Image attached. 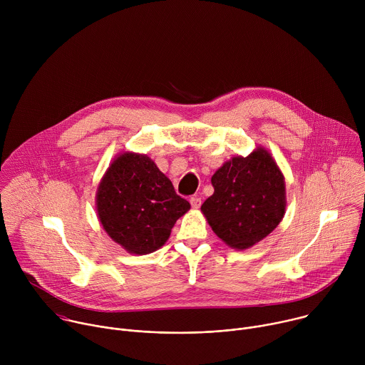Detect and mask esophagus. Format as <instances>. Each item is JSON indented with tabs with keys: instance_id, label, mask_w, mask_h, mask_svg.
I'll use <instances>...</instances> for the list:
<instances>
[{
	"instance_id": "1",
	"label": "esophagus",
	"mask_w": 365,
	"mask_h": 365,
	"mask_svg": "<svg viewBox=\"0 0 365 365\" xmlns=\"http://www.w3.org/2000/svg\"><path fill=\"white\" fill-rule=\"evenodd\" d=\"M200 203H202V200H200V197L199 196H192L190 197V205H192V207H193V210H197V207L200 206Z\"/></svg>"
}]
</instances>
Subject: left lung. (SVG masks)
Returning a JSON list of instances; mask_svg holds the SVG:
<instances>
[{
    "instance_id": "obj_1",
    "label": "left lung",
    "mask_w": 365,
    "mask_h": 365,
    "mask_svg": "<svg viewBox=\"0 0 365 365\" xmlns=\"http://www.w3.org/2000/svg\"><path fill=\"white\" fill-rule=\"evenodd\" d=\"M214 195L200 211L230 247L245 250L266 238L286 211V183L272 154L258 147L225 162L211 179Z\"/></svg>"
}]
</instances>
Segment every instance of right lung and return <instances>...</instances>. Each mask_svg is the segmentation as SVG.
<instances>
[{
	"mask_svg": "<svg viewBox=\"0 0 365 365\" xmlns=\"http://www.w3.org/2000/svg\"><path fill=\"white\" fill-rule=\"evenodd\" d=\"M189 210L190 203L145 154H118L96 190L99 222L131 254L159 250Z\"/></svg>",
	"mask_w": 365,
	"mask_h": 365,
	"instance_id": "1",
	"label": "right lung"
}]
</instances>
